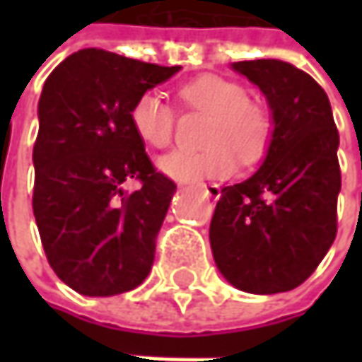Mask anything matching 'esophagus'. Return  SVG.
<instances>
[{
    "label": "esophagus",
    "instance_id": "34e87169",
    "mask_svg": "<svg viewBox=\"0 0 362 362\" xmlns=\"http://www.w3.org/2000/svg\"><path fill=\"white\" fill-rule=\"evenodd\" d=\"M202 187L205 189V193L211 197V199H219L221 197V187L217 183H202Z\"/></svg>",
    "mask_w": 362,
    "mask_h": 362
}]
</instances>
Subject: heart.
<instances>
[{
    "instance_id": "b5f03b06",
    "label": "heart",
    "mask_w": 362,
    "mask_h": 362,
    "mask_svg": "<svg viewBox=\"0 0 362 362\" xmlns=\"http://www.w3.org/2000/svg\"><path fill=\"white\" fill-rule=\"evenodd\" d=\"M179 100L187 110L209 115L203 131V148H179L159 160V167L179 181L223 179L238 167L264 159L272 141L270 112L247 96L245 86L230 78L205 74L179 88ZM131 124L136 136L151 148L171 145L177 115L157 90L136 96L131 106Z\"/></svg>"
}]
</instances>
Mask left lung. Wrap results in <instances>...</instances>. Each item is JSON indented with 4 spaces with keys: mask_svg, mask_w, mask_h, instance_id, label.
<instances>
[{
    "mask_svg": "<svg viewBox=\"0 0 362 362\" xmlns=\"http://www.w3.org/2000/svg\"><path fill=\"white\" fill-rule=\"evenodd\" d=\"M233 70L266 94L270 148L247 181L221 189L209 242L223 278L252 294L294 290L337 238L339 131L327 92L282 60H245Z\"/></svg>",
    "mask_w": 362,
    "mask_h": 362,
    "instance_id": "1",
    "label": "left lung"
}]
</instances>
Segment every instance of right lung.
<instances>
[{
  "mask_svg": "<svg viewBox=\"0 0 362 362\" xmlns=\"http://www.w3.org/2000/svg\"><path fill=\"white\" fill-rule=\"evenodd\" d=\"M175 72L86 48L44 82L32 205L52 270L78 294H122L151 272L177 185L155 169L129 115L139 94ZM127 180L141 185L124 192Z\"/></svg>",
  "mask_w": 362,
  "mask_h": 362,
  "instance_id": "right-lung-1",
  "label": "right lung"
}]
</instances>
